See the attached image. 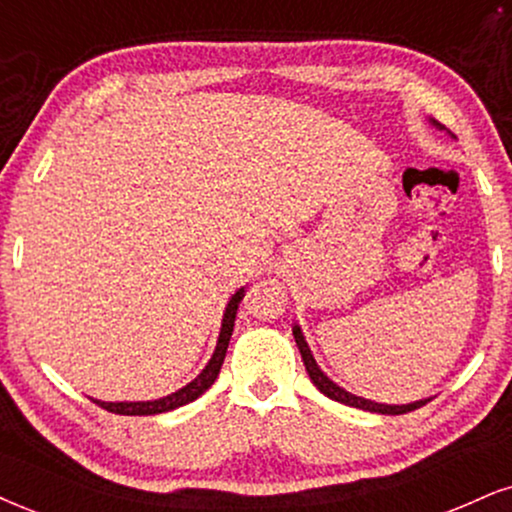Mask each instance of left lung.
Instances as JSON below:
<instances>
[{
  "mask_svg": "<svg viewBox=\"0 0 512 512\" xmlns=\"http://www.w3.org/2000/svg\"><path fill=\"white\" fill-rule=\"evenodd\" d=\"M430 123L434 125V128L444 130L437 121H432V118H430ZM292 332H294L296 346H299V351H301V358H304V365H306L308 377H311V382H313L315 387H318L320 391H323L327 399L344 403V406L370 410V413H382V415H403V413H410V410L425 406V403L430 401V399H422V401H413V403H403V406H387V403H375V401H370V399H363V396L351 394V391H346V389L339 387V384H334V382L330 380V377H327L325 372L318 368V363H315L311 349H308L306 337H304V332H301V327L294 325Z\"/></svg>",
  "mask_w": 512,
  "mask_h": 512,
  "instance_id": "left-lung-1",
  "label": "left lung"
}]
</instances>
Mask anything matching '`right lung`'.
Wrapping results in <instances>:
<instances>
[{
	"mask_svg": "<svg viewBox=\"0 0 512 512\" xmlns=\"http://www.w3.org/2000/svg\"><path fill=\"white\" fill-rule=\"evenodd\" d=\"M242 299H244V287L237 289V292L230 296V301H227L225 313H223V325H220V334H218V344H216V351H213L211 361H208L206 368L201 370L199 375L187 384V387H182L175 391V394H168V396H163V399H156V401H97V399H92V401L97 403V406H102L104 410H109V413H116V415H156V413H168V410H175V408L185 406V403H192L194 399H199V396L204 394V391L211 387L213 382H216L220 365H223V361H225L227 344H230L232 330H235L237 308Z\"/></svg>",
	"mask_w": 512,
	"mask_h": 512,
	"instance_id": "obj_1",
	"label": "right lung"
}]
</instances>
